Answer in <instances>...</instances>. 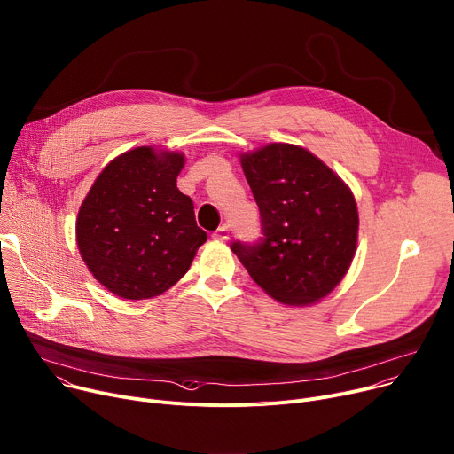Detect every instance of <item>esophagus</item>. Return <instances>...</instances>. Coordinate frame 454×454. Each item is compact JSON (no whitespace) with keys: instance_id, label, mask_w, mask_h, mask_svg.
<instances>
[{"instance_id":"esophagus-1","label":"esophagus","mask_w":454,"mask_h":454,"mask_svg":"<svg viewBox=\"0 0 454 454\" xmlns=\"http://www.w3.org/2000/svg\"><path fill=\"white\" fill-rule=\"evenodd\" d=\"M216 239H222V241H225V239H229V225L227 223H223L222 227H218V231L213 234Z\"/></svg>"}]
</instances>
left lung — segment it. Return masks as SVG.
<instances>
[{"mask_svg":"<svg viewBox=\"0 0 454 454\" xmlns=\"http://www.w3.org/2000/svg\"><path fill=\"white\" fill-rule=\"evenodd\" d=\"M260 208L263 236L231 249L274 300L309 305L347 274L358 241V208L343 180L320 158L291 144L239 156Z\"/></svg>","mask_w":454,"mask_h":454,"instance_id":"left-lung-1","label":"left lung"}]
</instances>
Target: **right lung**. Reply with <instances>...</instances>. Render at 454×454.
<instances>
[{
	"label": "right lung",
	"mask_w": 454,
	"mask_h": 454,
	"mask_svg": "<svg viewBox=\"0 0 454 454\" xmlns=\"http://www.w3.org/2000/svg\"><path fill=\"white\" fill-rule=\"evenodd\" d=\"M185 156L136 147L92 184L78 220L80 254L96 280L125 300L165 293L189 270L207 232L176 187Z\"/></svg>",
	"instance_id": "right-lung-1"
}]
</instances>
